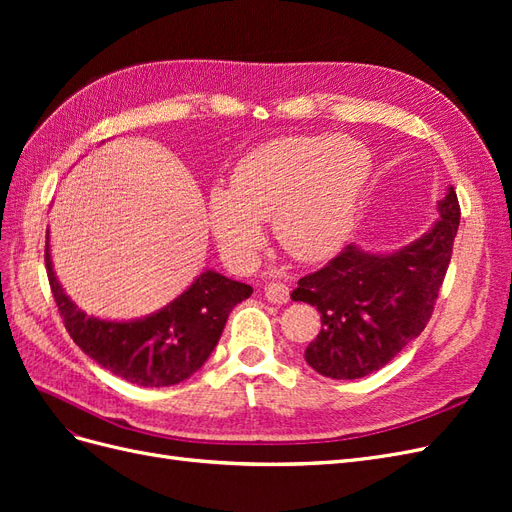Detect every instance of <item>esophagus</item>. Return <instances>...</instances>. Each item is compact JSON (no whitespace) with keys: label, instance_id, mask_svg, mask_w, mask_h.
I'll return each mask as SVG.
<instances>
[{"label":"esophagus","instance_id":"1","mask_svg":"<svg viewBox=\"0 0 512 512\" xmlns=\"http://www.w3.org/2000/svg\"><path fill=\"white\" fill-rule=\"evenodd\" d=\"M265 297H267V301H271L275 305H282V303H286L290 299V290L282 282H269L265 286Z\"/></svg>","mask_w":512,"mask_h":512}]
</instances>
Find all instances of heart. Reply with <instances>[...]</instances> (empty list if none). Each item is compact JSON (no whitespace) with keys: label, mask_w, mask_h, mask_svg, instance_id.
Listing matches in <instances>:
<instances>
[{"label":"heart","mask_w":512,"mask_h":512,"mask_svg":"<svg viewBox=\"0 0 512 512\" xmlns=\"http://www.w3.org/2000/svg\"><path fill=\"white\" fill-rule=\"evenodd\" d=\"M369 175V151L352 138H277L245 153L228 190H211V232L235 265H250L265 243L262 222L290 256L324 260L346 243Z\"/></svg>","instance_id":"b5f03b06"}]
</instances>
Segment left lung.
<instances>
[{"label":"left lung","mask_w":512,"mask_h":512,"mask_svg":"<svg viewBox=\"0 0 512 512\" xmlns=\"http://www.w3.org/2000/svg\"><path fill=\"white\" fill-rule=\"evenodd\" d=\"M438 211V222L421 239L393 254H369L350 243L322 269L301 277L290 297L314 305L322 322L305 348L309 367L333 380L363 378L423 333L459 228L453 188Z\"/></svg>","instance_id":"obj_1"}]
</instances>
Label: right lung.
I'll list each match as a JSON object with an SVG mask.
<instances>
[{
  "label": "right lung",
  "instance_id": "add662e5",
  "mask_svg": "<svg viewBox=\"0 0 512 512\" xmlns=\"http://www.w3.org/2000/svg\"><path fill=\"white\" fill-rule=\"evenodd\" d=\"M46 275L66 331L87 356L115 376L138 386H173L205 365L220 342L228 314L252 294V286L205 271L156 314L130 320H100L76 307L59 286L44 247Z\"/></svg>",
  "mask_w": 512,
  "mask_h": 512
}]
</instances>
